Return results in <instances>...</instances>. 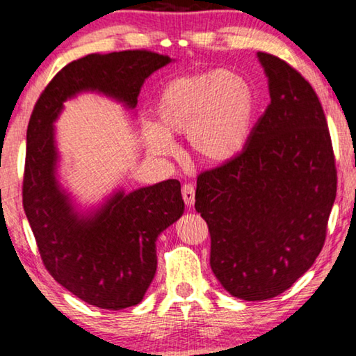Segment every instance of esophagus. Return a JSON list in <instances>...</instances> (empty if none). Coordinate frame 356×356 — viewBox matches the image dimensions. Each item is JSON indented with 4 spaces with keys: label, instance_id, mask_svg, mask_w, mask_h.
<instances>
[{
    "label": "esophagus",
    "instance_id": "1",
    "mask_svg": "<svg viewBox=\"0 0 356 356\" xmlns=\"http://www.w3.org/2000/svg\"><path fill=\"white\" fill-rule=\"evenodd\" d=\"M182 197L187 207H193L195 203V188L192 184H185L182 187Z\"/></svg>",
    "mask_w": 356,
    "mask_h": 356
}]
</instances>
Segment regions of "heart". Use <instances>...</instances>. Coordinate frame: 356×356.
I'll use <instances>...</instances> for the list:
<instances>
[{"instance_id": "b5f03b06", "label": "heart", "mask_w": 356, "mask_h": 356, "mask_svg": "<svg viewBox=\"0 0 356 356\" xmlns=\"http://www.w3.org/2000/svg\"><path fill=\"white\" fill-rule=\"evenodd\" d=\"M254 92L232 71L192 72L172 79L154 104V126L143 127L148 152L172 153L174 137L185 135L190 153L204 164H222L248 142Z\"/></svg>"}]
</instances>
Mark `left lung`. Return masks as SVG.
I'll list each match as a JSON object with an SVG mask.
<instances>
[{
    "label": "left lung",
    "mask_w": 356,
    "mask_h": 356,
    "mask_svg": "<svg viewBox=\"0 0 356 356\" xmlns=\"http://www.w3.org/2000/svg\"><path fill=\"white\" fill-rule=\"evenodd\" d=\"M271 103L237 156L198 176L195 209L211 235L209 264L232 297H277L321 253L337 192L327 121L308 80L258 53Z\"/></svg>",
    "instance_id": "8db88e82"
}]
</instances>
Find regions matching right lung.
Returning a JSON list of instances; mask_svg holds the SVG:
<instances>
[{
  "mask_svg": "<svg viewBox=\"0 0 356 356\" xmlns=\"http://www.w3.org/2000/svg\"><path fill=\"white\" fill-rule=\"evenodd\" d=\"M169 63L147 49L88 54L53 77L30 116L24 211L48 273L93 307L122 309L142 302L156 273L158 235L184 213L180 182L119 190L97 211L80 214L58 184L53 122L67 98L88 90L135 108L145 79Z\"/></svg>",
  "mask_w": 356,
  "mask_h": 356,
  "instance_id": "1",
  "label": "right lung"
}]
</instances>
